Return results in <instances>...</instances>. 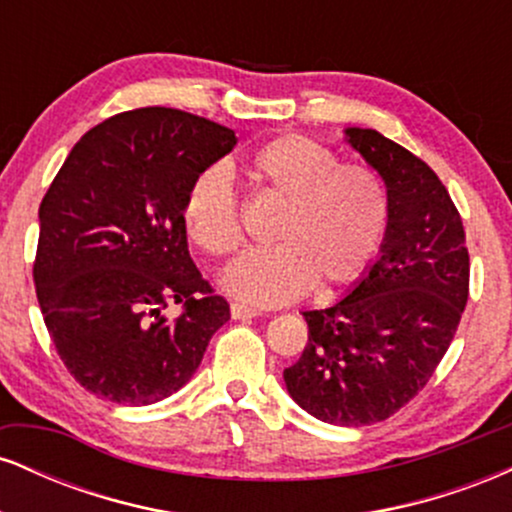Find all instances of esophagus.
<instances>
[{
	"label": "esophagus",
	"instance_id": "34e87169",
	"mask_svg": "<svg viewBox=\"0 0 512 512\" xmlns=\"http://www.w3.org/2000/svg\"><path fill=\"white\" fill-rule=\"evenodd\" d=\"M257 315H260V310L248 308V305H243V303H231L233 320H252V317H257Z\"/></svg>",
	"mask_w": 512,
	"mask_h": 512
}]
</instances>
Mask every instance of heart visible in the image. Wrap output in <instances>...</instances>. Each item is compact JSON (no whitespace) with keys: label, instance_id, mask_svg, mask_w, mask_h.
Segmentation results:
<instances>
[{"label":"heart","instance_id":"b5f03b06","mask_svg":"<svg viewBox=\"0 0 512 512\" xmlns=\"http://www.w3.org/2000/svg\"><path fill=\"white\" fill-rule=\"evenodd\" d=\"M255 195L281 204L269 238L221 276L240 301L281 305L317 291L354 284L375 262L390 226V195L373 168L342 163L330 146L281 134L245 166ZM182 228L199 250L228 257L243 245V223L226 170L209 168L187 187Z\"/></svg>","mask_w":512,"mask_h":512}]
</instances>
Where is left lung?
Here are the masks:
<instances>
[{
  "mask_svg": "<svg viewBox=\"0 0 512 512\" xmlns=\"http://www.w3.org/2000/svg\"><path fill=\"white\" fill-rule=\"evenodd\" d=\"M344 134L383 178L390 226L349 296L305 310L308 344L284 383L315 419L368 426L419 395L448 351L469 296V252L460 211L419 156L375 129Z\"/></svg>",
  "mask_w": 512,
  "mask_h": 512,
  "instance_id": "left-lung-1",
  "label": "left lung"
}]
</instances>
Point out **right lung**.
Returning a JSON list of instances; mask_svg holds the SVG:
<instances>
[{
	"label": "right lung",
	"instance_id": "1",
	"mask_svg": "<svg viewBox=\"0 0 512 512\" xmlns=\"http://www.w3.org/2000/svg\"><path fill=\"white\" fill-rule=\"evenodd\" d=\"M236 132L173 108H139L88 129L40 202L33 281L52 344L93 395L161 402L195 375L231 320L187 250V187ZM170 302L183 313L162 315Z\"/></svg>",
	"mask_w": 512,
	"mask_h": 512
}]
</instances>
